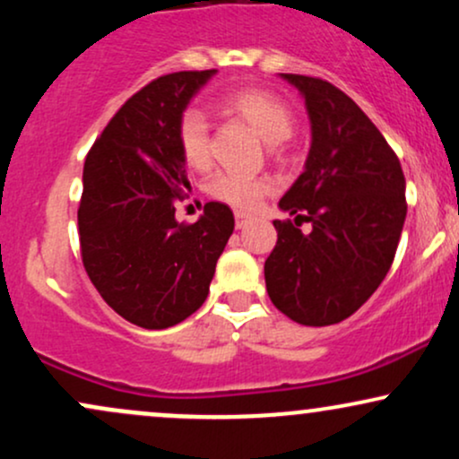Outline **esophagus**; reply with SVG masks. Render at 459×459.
I'll list each match as a JSON object with an SVG mask.
<instances>
[{
  "instance_id": "esophagus-1",
  "label": "esophagus",
  "mask_w": 459,
  "mask_h": 459,
  "mask_svg": "<svg viewBox=\"0 0 459 459\" xmlns=\"http://www.w3.org/2000/svg\"><path fill=\"white\" fill-rule=\"evenodd\" d=\"M247 224H250V218H247L246 213L237 212V213H235V226H237V229H246Z\"/></svg>"
}]
</instances>
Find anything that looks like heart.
Here are the masks:
<instances>
[{"label":"heart","instance_id":"heart-1","mask_svg":"<svg viewBox=\"0 0 459 459\" xmlns=\"http://www.w3.org/2000/svg\"><path fill=\"white\" fill-rule=\"evenodd\" d=\"M222 105L230 114L246 120L263 140L270 142L273 151L278 149V142L291 138L293 129H296V116L291 108L276 94L265 91L241 88V91L224 94ZM177 146L187 168L207 170L212 163V135H209L207 118L200 109L189 108L178 116ZM204 189L213 200L229 204L237 212H252L261 203V198L272 192V183L261 177L215 172Z\"/></svg>","mask_w":459,"mask_h":459}]
</instances>
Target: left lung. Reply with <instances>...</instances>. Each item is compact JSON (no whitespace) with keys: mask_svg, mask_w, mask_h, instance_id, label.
Masks as SVG:
<instances>
[{"mask_svg":"<svg viewBox=\"0 0 459 459\" xmlns=\"http://www.w3.org/2000/svg\"><path fill=\"white\" fill-rule=\"evenodd\" d=\"M302 92L310 118L304 172L278 207V241L265 284L281 313L302 325H332L354 315L391 270L405 222L402 163L343 91L319 77L282 73ZM299 221L314 230L304 236Z\"/></svg>","mask_w":459,"mask_h":459,"instance_id":"obj_1","label":"left lung"}]
</instances>
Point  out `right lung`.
Here are the masks:
<instances>
[{
  "label": "right lung",
  "instance_id": "add662e5",
  "mask_svg": "<svg viewBox=\"0 0 459 459\" xmlns=\"http://www.w3.org/2000/svg\"><path fill=\"white\" fill-rule=\"evenodd\" d=\"M215 73L152 79L114 114L83 163V267L105 302L146 330L170 328L203 307L235 229L222 203L204 204L194 224L175 218L189 187L177 146L178 116Z\"/></svg>",
  "mask_w": 459,
  "mask_h": 459
}]
</instances>
